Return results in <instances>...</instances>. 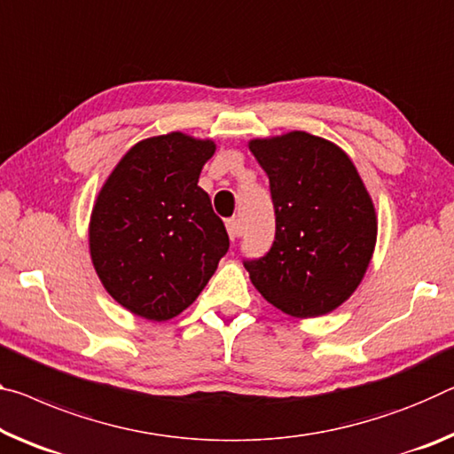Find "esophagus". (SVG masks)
I'll return each mask as SVG.
<instances>
[{"label": "esophagus", "instance_id": "34e87169", "mask_svg": "<svg viewBox=\"0 0 454 454\" xmlns=\"http://www.w3.org/2000/svg\"><path fill=\"white\" fill-rule=\"evenodd\" d=\"M226 230H228V236L232 242H239L240 236H242V228L239 224V220H228L226 222Z\"/></svg>", "mask_w": 454, "mask_h": 454}]
</instances>
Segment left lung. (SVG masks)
<instances>
[{
  "label": "left lung",
  "instance_id": "8db88e82",
  "mask_svg": "<svg viewBox=\"0 0 454 454\" xmlns=\"http://www.w3.org/2000/svg\"><path fill=\"white\" fill-rule=\"evenodd\" d=\"M269 176L275 240L244 258L258 293L293 317L340 307L362 280L376 244V212L354 163L321 137L294 131L250 141Z\"/></svg>",
  "mask_w": 454,
  "mask_h": 454
}]
</instances>
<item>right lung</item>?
Segmentation results:
<instances>
[{
    "instance_id": "obj_1",
    "label": "right lung",
    "mask_w": 454,
    "mask_h": 454,
    "mask_svg": "<svg viewBox=\"0 0 454 454\" xmlns=\"http://www.w3.org/2000/svg\"><path fill=\"white\" fill-rule=\"evenodd\" d=\"M212 141L184 133L137 143L100 190L90 218V256L117 303L165 321L196 301L230 240L198 179Z\"/></svg>"
}]
</instances>
